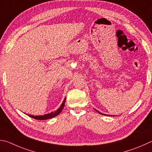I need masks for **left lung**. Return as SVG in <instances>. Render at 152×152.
I'll list each match as a JSON object with an SVG mask.
<instances>
[{
	"label": "left lung",
	"instance_id": "obj_1",
	"mask_svg": "<svg viewBox=\"0 0 152 152\" xmlns=\"http://www.w3.org/2000/svg\"><path fill=\"white\" fill-rule=\"evenodd\" d=\"M96 111H97L98 113H99V114H102V115H109V116H110V115H106V114H102V113H101V112H99V111H98V110H96ZM112 115H110V116H112Z\"/></svg>",
	"mask_w": 152,
	"mask_h": 152
}]
</instances>
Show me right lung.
Here are the masks:
<instances>
[{"instance_id":"1","label":"right lung","mask_w":152,"mask_h":152,"mask_svg":"<svg viewBox=\"0 0 152 152\" xmlns=\"http://www.w3.org/2000/svg\"><path fill=\"white\" fill-rule=\"evenodd\" d=\"M65 102H66V97L64 99V101L62 102L61 106H60L59 108L56 110L55 112H52L51 113H50V114H45L43 115H38H38H28V116L34 118V119L39 120L50 119V118H54L55 116H56V115H58L60 114V112H62V110H63V108H64Z\"/></svg>"}]
</instances>
